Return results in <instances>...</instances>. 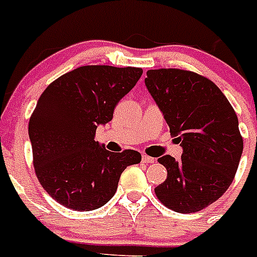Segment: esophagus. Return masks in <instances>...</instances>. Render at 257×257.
<instances>
[{
    "label": "esophagus",
    "instance_id": "esophagus-1",
    "mask_svg": "<svg viewBox=\"0 0 257 257\" xmlns=\"http://www.w3.org/2000/svg\"><path fill=\"white\" fill-rule=\"evenodd\" d=\"M141 161H143L144 164H153V162L156 161V158L149 157V156H147V154H143V157H141Z\"/></svg>",
    "mask_w": 257,
    "mask_h": 257
}]
</instances>
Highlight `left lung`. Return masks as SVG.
Returning a JSON list of instances; mask_svg holds the SVG:
<instances>
[{"instance_id": "8db88e82", "label": "left lung", "mask_w": 257, "mask_h": 257, "mask_svg": "<svg viewBox=\"0 0 257 257\" xmlns=\"http://www.w3.org/2000/svg\"><path fill=\"white\" fill-rule=\"evenodd\" d=\"M145 85L182 147L181 160L162 156L168 178L154 191L177 212L203 210L232 183L243 153L239 121L211 80L178 68L149 70Z\"/></svg>"}]
</instances>
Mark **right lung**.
<instances>
[{
  "mask_svg": "<svg viewBox=\"0 0 257 257\" xmlns=\"http://www.w3.org/2000/svg\"><path fill=\"white\" fill-rule=\"evenodd\" d=\"M143 75V68L81 66L53 81L29 121L35 174L58 203L91 211L113 197L136 150L113 153L95 141L96 129L113 117L114 107Z\"/></svg>",
  "mask_w": 257,
  "mask_h": 257,
  "instance_id": "right-lung-1",
  "label": "right lung"
}]
</instances>
